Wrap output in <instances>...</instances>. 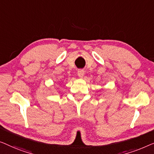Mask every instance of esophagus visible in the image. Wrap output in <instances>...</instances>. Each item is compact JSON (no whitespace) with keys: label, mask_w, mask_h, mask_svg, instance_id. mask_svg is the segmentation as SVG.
<instances>
[{"label":"esophagus","mask_w":154,"mask_h":154,"mask_svg":"<svg viewBox=\"0 0 154 154\" xmlns=\"http://www.w3.org/2000/svg\"><path fill=\"white\" fill-rule=\"evenodd\" d=\"M84 75V71L83 70H79L77 71V75L79 76V77L82 78Z\"/></svg>","instance_id":"34e87169"}]
</instances>
